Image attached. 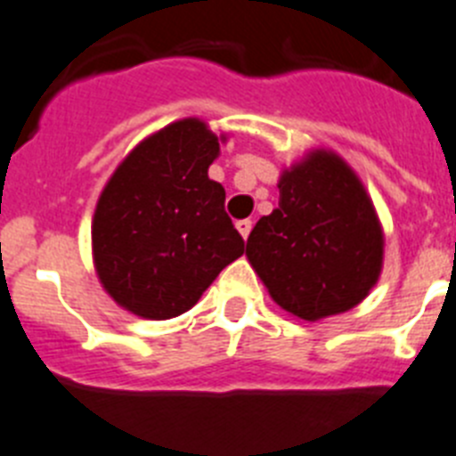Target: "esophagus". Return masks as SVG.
Here are the masks:
<instances>
[{"instance_id":"esophagus-1","label":"esophagus","mask_w":456,"mask_h":456,"mask_svg":"<svg viewBox=\"0 0 456 456\" xmlns=\"http://www.w3.org/2000/svg\"><path fill=\"white\" fill-rule=\"evenodd\" d=\"M236 229H239V233L243 239H248L252 232V220H239V223H236Z\"/></svg>"}]
</instances>
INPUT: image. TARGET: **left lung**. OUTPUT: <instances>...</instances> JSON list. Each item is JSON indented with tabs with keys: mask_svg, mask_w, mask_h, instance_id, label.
Wrapping results in <instances>:
<instances>
[{
	"mask_svg": "<svg viewBox=\"0 0 456 456\" xmlns=\"http://www.w3.org/2000/svg\"><path fill=\"white\" fill-rule=\"evenodd\" d=\"M280 204L248 236V259L282 310L319 322L365 300L381 275L383 229L355 172L312 151L280 176Z\"/></svg>",
	"mask_w": 456,
	"mask_h": 456,
	"instance_id": "1",
	"label": "left lung"
}]
</instances>
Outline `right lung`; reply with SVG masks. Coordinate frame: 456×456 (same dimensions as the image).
I'll return each instance as SVG.
<instances>
[{"mask_svg":"<svg viewBox=\"0 0 456 456\" xmlns=\"http://www.w3.org/2000/svg\"><path fill=\"white\" fill-rule=\"evenodd\" d=\"M217 153L204 121L181 118L134 146L102 188L94 266L124 310L153 322L183 314L245 252L224 188L208 179Z\"/></svg>","mask_w":456,"mask_h":456,"instance_id":"obj_1","label":"right lung"}]
</instances>
